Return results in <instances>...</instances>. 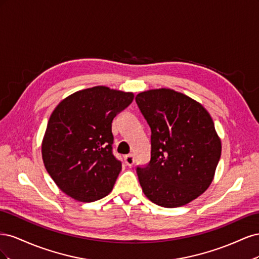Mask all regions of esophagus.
<instances>
[{
  "label": "esophagus",
  "instance_id": "34e87169",
  "mask_svg": "<svg viewBox=\"0 0 259 259\" xmlns=\"http://www.w3.org/2000/svg\"><path fill=\"white\" fill-rule=\"evenodd\" d=\"M124 162H125V164H126V165L132 166L133 164H134V162H135L134 155H133V154H127V155H125V156H124Z\"/></svg>",
  "mask_w": 259,
  "mask_h": 259
}]
</instances>
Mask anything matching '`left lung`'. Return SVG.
Returning a JSON list of instances; mask_svg holds the SVG:
<instances>
[{
    "label": "left lung",
    "instance_id": "obj_1",
    "mask_svg": "<svg viewBox=\"0 0 259 259\" xmlns=\"http://www.w3.org/2000/svg\"><path fill=\"white\" fill-rule=\"evenodd\" d=\"M151 128V159L136 171L146 197L163 207L183 206L213 182L222 143L204 107L169 89L135 98Z\"/></svg>",
    "mask_w": 259,
    "mask_h": 259
}]
</instances>
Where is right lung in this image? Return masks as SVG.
<instances>
[{"instance_id": "1", "label": "right lung", "mask_w": 259, "mask_h": 259, "mask_svg": "<svg viewBox=\"0 0 259 259\" xmlns=\"http://www.w3.org/2000/svg\"><path fill=\"white\" fill-rule=\"evenodd\" d=\"M134 94L95 86L68 96L53 111L42 143L46 170L66 194L81 202L106 197L122 163L112 153V121Z\"/></svg>"}]
</instances>
